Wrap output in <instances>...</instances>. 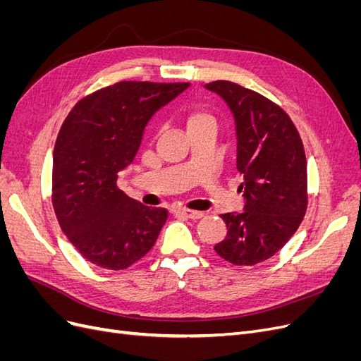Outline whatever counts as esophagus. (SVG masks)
<instances>
[{
    "instance_id": "esophagus-1",
    "label": "esophagus",
    "mask_w": 361,
    "mask_h": 361,
    "mask_svg": "<svg viewBox=\"0 0 361 361\" xmlns=\"http://www.w3.org/2000/svg\"><path fill=\"white\" fill-rule=\"evenodd\" d=\"M174 215H180L185 218H191V220H199V218L204 216V212L200 211H191V209H174Z\"/></svg>"
}]
</instances>
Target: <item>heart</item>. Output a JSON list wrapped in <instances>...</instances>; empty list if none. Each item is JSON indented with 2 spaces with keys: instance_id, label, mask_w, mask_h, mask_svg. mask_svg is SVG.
<instances>
[{
  "instance_id": "1",
  "label": "heart",
  "mask_w": 361,
  "mask_h": 361,
  "mask_svg": "<svg viewBox=\"0 0 361 361\" xmlns=\"http://www.w3.org/2000/svg\"><path fill=\"white\" fill-rule=\"evenodd\" d=\"M204 117H209V116L204 114V113H202V111H195V113H192V114L190 116V120H188V122H194V120H200V118H204Z\"/></svg>"
}]
</instances>
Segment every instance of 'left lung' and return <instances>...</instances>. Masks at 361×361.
I'll use <instances>...</instances> for the list:
<instances>
[{
    "instance_id": "obj_1",
    "label": "left lung",
    "mask_w": 361,
    "mask_h": 361,
    "mask_svg": "<svg viewBox=\"0 0 361 361\" xmlns=\"http://www.w3.org/2000/svg\"><path fill=\"white\" fill-rule=\"evenodd\" d=\"M204 87L220 94L233 114L245 199L243 212L220 215L227 236L214 248L233 265H256L285 247L307 209L302 141L285 110L265 96L223 80Z\"/></svg>"
}]
</instances>
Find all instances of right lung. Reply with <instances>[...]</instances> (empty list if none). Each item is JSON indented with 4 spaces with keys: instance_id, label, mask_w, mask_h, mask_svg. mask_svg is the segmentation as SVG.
<instances>
[{
    "instance_id": "obj_1",
    "label": "right lung",
    "mask_w": 361,
    "mask_h": 361,
    "mask_svg": "<svg viewBox=\"0 0 361 361\" xmlns=\"http://www.w3.org/2000/svg\"><path fill=\"white\" fill-rule=\"evenodd\" d=\"M190 82L120 81L82 97L59 133L52 206L72 245L93 265L120 271L146 256L169 212L128 197L117 173L134 161L146 125Z\"/></svg>"
}]
</instances>
